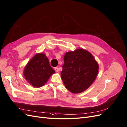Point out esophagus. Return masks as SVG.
Here are the masks:
<instances>
[{
    "label": "esophagus",
    "instance_id": "esophagus-1",
    "mask_svg": "<svg viewBox=\"0 0 127 127\" xmlns=\"http://www.w3.org/2000/svg\"><path fill=\"white\" fill-rule=\"evenodd\" d=\"M55 70L56 72H59V69H58V67H55Z\"/></svg>",
    "mask_w": 127,
    "mask_h": 127
}]
</instances>
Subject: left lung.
Wrapping results in <instances>:
<instances>
[{
	"label": "left lung",
	"mask_w": 127,
	"mask_h": 127,
	"mask_svg": "<svg viewBox=\"0 0 127 127\" xmlns=\"http://www.w3.org/2000/svg\"><path fill=\"white\" fill-rule=\"evenodd\" d=\"M61 72L65 87L73 93L88 89L95 81L99 65L93 55L83 48L65 53Z\"/></svg>",
	"instance_id": "8db88e82"
}]
</instances>
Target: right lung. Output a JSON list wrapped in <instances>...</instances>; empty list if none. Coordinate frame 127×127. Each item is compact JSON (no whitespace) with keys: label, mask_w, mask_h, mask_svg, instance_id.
Returning <instances> with one entry per match:
<instances>
[{"label":"right lung","mask_w":127,"mask_h":127,"mask_svg":"<svg viewBox=\"0 0 127 127\" xmlns=\"http://www.w3.org/2000/svg\"><path fill=\"white\" fill-rule=\"evenodd\" d=\"M55 73L44 53H37L25 67L24 75L28 83L36 88L43 86Z\"/></svg>","instance_id":"add662e5"}]
</instances>
